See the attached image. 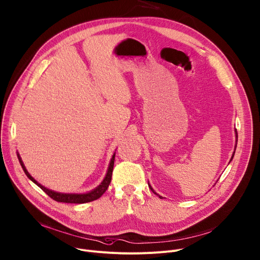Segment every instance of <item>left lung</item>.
Returning <instances> with one entry per match:
<instances>
[{
	"label": "left lung",
	"mask_w": 260,
	"mask_h": 260,
	"mask_svg": "<svg viewBox=\"0 0 260 260\" xmlns=\"http://www.w3.org/2000/svg\"><path fill=\"white\" fill-rule=\"evenodd\" d=\"M236 134H237V133H236ZM232 158H233V155H232ZM232 158H231V159H232ZM148 186H149V188H150V189H151V191H152V192H153V193H154V194H157V193H155V192H154V191H153V189H152V188H151V186H150V185H148ZM159 197H160V196H159ZM160 199H162V197H160Z\"/></svg>",
	"instance_id": "left-lung-1"
}]
</instances>
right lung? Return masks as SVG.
<instances>
[{"instance_id":"add662e5","label":"right lung","mask_w":260,"mask_h":260,"mask_svg":"<svg viewBox=\"0 0 260 260\" xmlns=\"http://www.w3.org/2000/svg\"><path fill=\"white\" fill-rule=\"evenodd\" d=\"M17 158H19V161L22 165V168L24 170V172L26 174V176L32 181L36 183L43 191H45L51 199H53L54 201L56 202H60V203H70V204H84V203H89V202H92V201H95L97 199H99L103 193H105L107 191V189L111 183V180H112V174H113V168H114V161H115V154L112 157V160H111V163H110V166H109V169H108V172H107V176L105 178V180L102 181V183L96 188L94 189L93 191L89 192V193H84V194H67V193H59V192H55V191H52V190L50 189H47L46 187L42 186L40 183H38L36 180H34L30 175L29 172L27 171V169L25 168L20 155L17 154Z\"/></svg>"}]
</instances>
